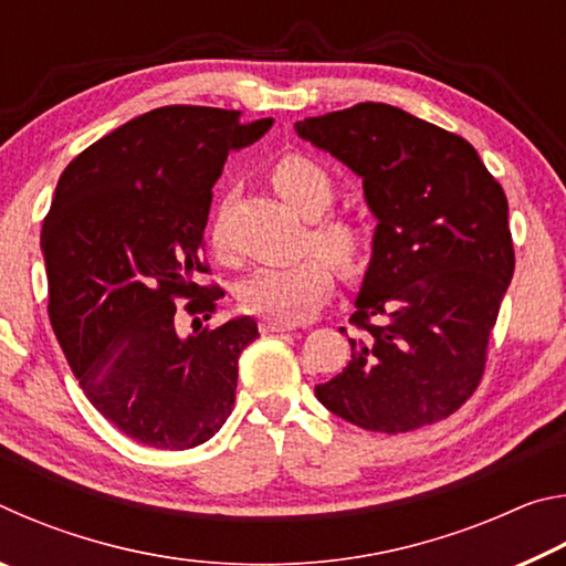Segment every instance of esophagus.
Listing matches in <instances>:
<instances>
[{
    "mask_svg": "<svg viewBox=\"0 0 566 566\" xmlns=\"http://www.w3.org/2000/svg\"><path fill=\"white\" fill-rule=\"evenodd\" d=\"M260 329L264 334H272V332H292L294 324H286V322H276V319H262Z\"/></svg>",
    "mask_w": 566,
    "mask_h": 566,
    "instance_id": "obj_1",
    "label": "esophagus"
}]
</instances>
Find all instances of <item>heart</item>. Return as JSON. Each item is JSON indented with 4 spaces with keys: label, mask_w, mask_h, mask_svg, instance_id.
<instances>
[{
    "label": "heart",
    "mask_w": 566,
    "mask_h": 566,
    "mask_svg": "<svg viewBox=\"0 0 566 566\" xmlns=\"http://www.w3.org/2000/svg\"><path fill=\"white\" fill-rule=\"evenodd\" d=\"M272 181L280 195L304 217H319L334 199L329 171L302 155H286L272 167ZM312 239L334 262L352 266L357 262L361 237L347 219L329 217L312 229ZM212 242L224 252L227 239L222 222L214 224ZM334 290V270L324 256H306L294 264H264L239 284V304L266 319L294 324L317 310Z\"/></svg>",
    "instance_id": "obj_1"
}]
</instances>
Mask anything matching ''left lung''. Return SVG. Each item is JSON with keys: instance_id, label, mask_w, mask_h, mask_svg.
<instances>
[{"instance_id": "obj_1", "label": "left lung", "mask_w": 566, "mask_h": 566, "mask_svg": "<svg viewBox=\"0 0 566 566\" xmlns=\"http://www.w3.org/2000/svg\"><path fill=\"white\" fill-rule=\"evenodd\" d=\"M294 129L361 177L379 222L349 317L361 334L317 399L369 432L447 419L482 381L514 274L502 185L467 139L391 104L361 102Z\"/></svg>"}]
</instances>
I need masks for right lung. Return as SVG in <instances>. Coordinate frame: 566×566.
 Returning <instances> with one entry per match:
<instances>
[{"mask_svg":"<svg viewBox=\"0 0 566 566\" xmlns=\"http://www.w3.org/2000/svg\"><path fill=\"white\" fill-rule=\"evenodd\" d=\"M272 119L169 104L122 124L62 171L42 227L50 322L84 395L122 434L155 449L212 439L234 409L252 317L181 339L177 304L205 319L224 296L202 260L212 187L229 151Z\"/></svg>","mask_w":566,"mask_h":566,"instance_id":"1","label":"right lung"}]
</instances>
